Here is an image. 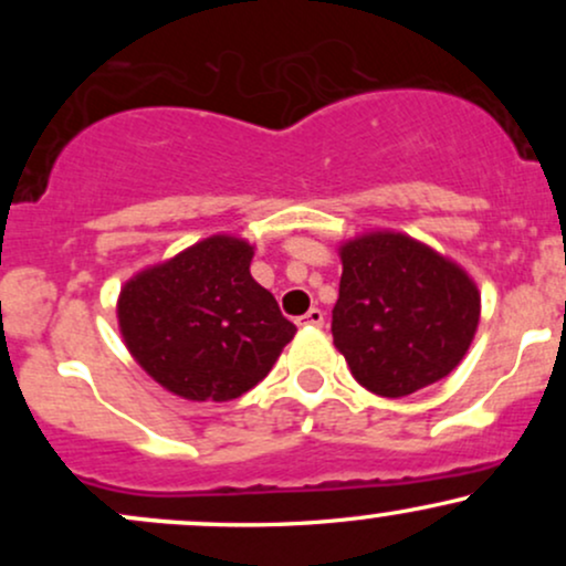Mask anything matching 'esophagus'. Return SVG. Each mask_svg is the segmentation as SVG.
I'll use <instances>...</instances> for the list:
<instances>
[{"label":"esophagus","instance_id":"esophagus-1","mask_svg":"<svg viewBox=\"0 0 566 566\" xmlns=\"http://www.w3.org/2000/svg\"><path fill=\"white\" fill-rule=\"evenodd\" d=\"M297 324H301V327H322V324H324V311L322 308H311L308 314L297 316Z\"/></svg>","mask_w":566,"mask_h":566}]
</instances>
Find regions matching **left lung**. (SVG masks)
<instances>
[{"label":"left lung","mask_w":566,"mask_h":566,"mask_svg":"<svg viewBox=\"0 0 566 566\" xmlns=\"http://www.w3.org/2000/svg\"><path fill=\"white\" fill-rule=\"evenodd\" d=\"M335 346L367 391L399 399L452 373L479 324V290L460 265L405 233L340 247Z\"/></svg>","instance_id":"obj_1"}]
</instances>
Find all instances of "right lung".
<instances>
[{
	"instance_id": "right-lung-1",
	"label": "right lung",
	"mask_w": 566,
	"mask_h": 566,
	"mask_svg": "<svg viewBox=\"0 0 566 566\" xmlns=\"http://www.w3.org/2000/svg\"><path fill=\"white\" fill-rule=\"evenodd\" d=\"M252 247L210 237L129 279L119 327L129 354L167 391L229 401L255 388L295 335L250 274Z\"/></svg>"
}]
</instances>
